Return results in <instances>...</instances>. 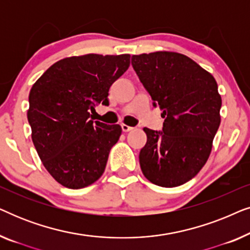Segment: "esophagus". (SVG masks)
Instances as JSON below:
<instances>
[{"label": "esophagus", "mask_w": 250, "mask_h": 250, "mask_svg": "<svg viewBox=\"0 0 250 250\" xmlns=\"http://www.w3.org/2000/svg\"><path fill=\"white\" fill-rule=\"evenodd\" d=\"M122 129H123V132H129V131H132L133 127H131V126H128V125H126V124H123L122 125Z\"/></svg>", "instance_id": "obj_1"}]
</instances>
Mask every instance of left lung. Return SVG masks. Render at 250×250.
<instances>
[{
    "instance_id": "obj_1",
    "label": "left lung",
    "mask_w": 250,
    "mask_h": 250,
    "mask_svg": "<svg viewBox=\"0 0 250 250\" xmlns=\"http://www.w3.org/2000/svg\"><path fill=\"white\" fill-rule=\"evenodd\" d=\"M132 66L165 118L163 132L143 128V175L159 187L182 186L206 164L220 127L216 81L189 57L169 51L132 56Z\"/></svg>"
}]
</instances>
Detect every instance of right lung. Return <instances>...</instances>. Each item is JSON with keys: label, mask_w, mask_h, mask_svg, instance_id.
Listing matches in <instances>:
<instances>
[{"label": "right lung", "mask_w": 250, "mask_h": 250, "mask_svg": "<svg viewBox=\"0 0 250 250\" xmlns=\"http://www.w3.org/2000/svg\"><path fill=\"white\" fill-rule=\"evenodd\" d=\"M129 58H64L34 83L27 111L32 140L44 167L61 186L82 189L104 174L122 127L93 122L91 112L95 104H109V88L128 69Z\"/></svg>", "instance_id": "right-lung-1"}]
</instances>
